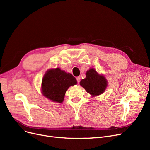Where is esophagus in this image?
<instances>
[{"mask_svg":"<svg viewBox=\"0 0 150 150\" xmlns=\"http://www.w3.org/2000/svg\"><path fill=\"white\" fill-rule=\"evenodd\" d=\"M76 80H77V82H78V83H79L80 81V76L76 77Z\"/></svg>","mask_w":150,"mask_h":150,"instance_id":"34e87169","label":"esophagus"}]
</instances>
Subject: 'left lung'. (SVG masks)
Instances as JSON below:
<instances>
[{"label":"left lung","mask_w":150,"mask_h":150,"mask_svg":"<svg viewBox=\"0 0 150 150\" xmlns=\"http://www.w3.org/2000/svg\"><path fill=\"white\" fill-rule=\"evenodd\" d=\"M80 85L92 97L103 94L108 86V80L103 75L99 74L94 68H91L86 72V78L82 79Z\"/></svg>","instance_id":"8db88e82"}]
</instances>
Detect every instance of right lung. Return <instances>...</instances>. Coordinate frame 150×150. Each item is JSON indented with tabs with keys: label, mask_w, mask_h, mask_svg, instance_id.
I'll use <instances>...</instances> for the list:
<instances>
[{
	"label": "right lung",
	"mask_w": 150,
	"mask_h": 150,
	"mask_svg": "<svg viewBox=\"0 0 150 150\" xmlns=\"http://www.w3.org/2000/svg\"><path fill=\"white\" fill-rule=\"evenodd\" d=\"M77 81L71 74L60 68L50 69L44 75L41 84L42 95L52 102L64 101L68 88L76 85Z\"/></svg>",
	"instance_id": "obj_1"
}]
</instances>
